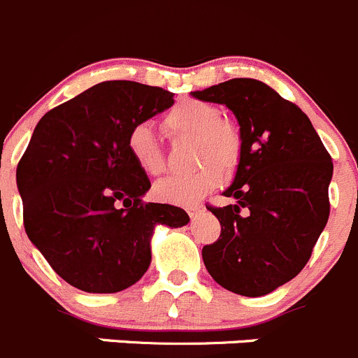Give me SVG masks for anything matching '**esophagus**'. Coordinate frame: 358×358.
Masks as SVG:
<instances>
[{
    "label": "esophagus",
    "instance_id": "obj_1",
    "mask_svg": "<svg viewBox=\"0 0 358 358\" xmlns=\"http://www.w3.org/2000/svg\"><path fill=\"white\" fill-rule=\"evenodd\" d=\"M199 210H203V205H194V206H189V208H187V213H189V215L192 217V215H196V213H198Z\"/></svg>",
    "mask_w": 358,
    "mask_h": 358
}]
</instances>
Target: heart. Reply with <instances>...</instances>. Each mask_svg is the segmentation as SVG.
Wrapping results in <instances>:
<instances>
[{
  "label": "heart",
  "mask_w": 358,
  "mask_h": 358,
  "mask_svg": "<svg viewBox=\"0 0 358 358\" xmlns=\"http://www.w3.org/2000/svg\"><path fill=\"white\" fill-rule=\"evenodd\" d=\"M164 130L169 138H194V171L169 176L155 185V194L171 205H194L222 183L226 171L238 166L243 152V134L238 123L220 116L215 103L205 100H182L166 113ZM127 152L145 175L159 176L166 171V155L148 123H136L127 134Z\"/></svg>",
  "instance_id": "1"
}]
</instances>
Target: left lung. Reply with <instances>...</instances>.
I'll use <instances>...</instances> for the list:
<instances>
[{
	"instance_id": "obj_1",
	"label": "left lung",
	"mask_w": 358,
	"mask_h": 358,
	"mask_svg": "<svg viewBox=\"0 0 358 358\" xmlns=\"http://www.w3.org/2000/svg\"><path fill=\"white\" fill-rule=\"evenodd\" d=\"M192 96L226 103L243 134L235 182L224 192L236 203L206 205L220 235L203 247V262L222 288L266 295L313 255L329 220L332 159L306 113L258 79H229Z\"/></svg>"
}]
</instances>
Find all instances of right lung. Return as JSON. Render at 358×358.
Returning <instances> with one entry per match:
<instances>
[{
    "label": "right lung",
    "instance_id": "obj_1",
    "mask_svg": "<svg viewBox=\"0 0 358 358\" xmlns=\"http://www.w3.org/2000/svg\"><path fill=\"white\" fill-rule=\"evenodd\" d=\"M175 93L103 81L42 116L17 164L28 238L56 273L88 293L138 282L155 224L182 228L180 206L146 203L148 175L127 152L130 127L173 106Z\"/></svg>",
    "mask_w": 358,
    "mask_h": 358
}]
</instances>
